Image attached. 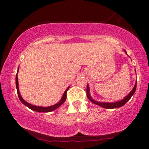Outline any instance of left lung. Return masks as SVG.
<instances>
[{
	"instance_id": "8db88e82",
	"label": "left lung",
	"mask_w": 149,
	"mask_h": 149,
	"mask_svg": "<svg viewBox=\"0 0 149 149\" xmlns=\"http://www.w3.org/2000/svg\"><path fill=\"white\" fill-rule=\"evenodd\" d=\"M125 51V53H126V51ZM136 87H137V82H135V86H134L133 89H132L131 92L129 93L128 96H126V97H125L123 99L121 100V101L114 102V103H105V102H98V101H94V100L93 99L92 97H91L90 94H89V85H87V98H88L93 103L96 104V105H100V106L102 107H104V108H107V109L117 108V107H120L123 106V105H125V104H126L127 102H128L129 100L130 99V98L132 97V95L135 94V92L136 90Z\"/></svg>"
}]
</instances>
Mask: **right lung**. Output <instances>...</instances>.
<instances>
[{
	"instance_id": "obj_1",
	"label": "right lung",
	"mask_w": 149,
	"mask_h": 149,
	"mask_svg": "<svg viewBox=\"0 0 149 149\" xmlns=\"http://www.w3.org/2000/svg\"><path fill=\"white\" fill-rule=\"evenodd\" d=\"M18 71H19V68H18ZM16 87H17L18 96H19V100H20L21 103H22L23 105H26V106L29 107L30 109H31L32 110L36 111V112H52V111L55 110V109H57V107H60V105L66 101V98H67V92L68 89H69V87H67V89H66L65 92H64L63 96H62V98H61L60 101H59L57 103L55 104V105H51V106H49V107H40V106H36V105H32V104L28 103V102H26L22 97H21L20 92H19V82H18L17 73V76H16Z\"/></svg>"
}]
</instances>
